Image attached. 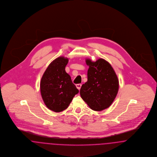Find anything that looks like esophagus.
<instances>
[{
	"label": "esophagus",
	"instance_id": "obj_1",
	"mask_svg": "<svg viewBox=\"0 0 157 157\" xmlns=\"http://www.w3.org/2000/svg\"><path fill=\"white\" fill-rule=\"evenodd\" d=\"M81 87H82V84H76V87L78 90H80L81 89Z\"/></svg>",
	"mask_w": 157,
	"mask_h": 157
}]
</instances>
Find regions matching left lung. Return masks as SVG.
I'll use <instances>...</instances> for the list:
<instances>
[{"label":"left lung","instance_id":"8db88e82","mask_svg":"<svg viewBox=\"0 0 157 157\" xmlns=\"http://www.w3.org/2000/svg\"><path fill=\"white\" fill-rule=\"evenodd\" d=\"M89 66L87 82L83 84L80 93L92 110L101 111L109 107L116 97L119 80L111 65L103 58L96 61L86 59Z\"/></svg>","mask_w":157,"mask_h":157}]
</instances>
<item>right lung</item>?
I'll use <instances>...</instances> for the list:
<instances>
[{
  "mask_svg": "<svg viewBox=\"0 0 157 157\" xmlns=\"http://www.w3.org/2000/svg\"><path fill=\"white\" fill-rule=\"evenodd\" d=\"M68 59L59 57L50 64L42 77L40 91L42 98L51 110L60 112L68 107L78 90L73 83L65 68Z\"/></svg>",
  "mask_w": 157,
  "mask_h": 157,
  "instance_id": "add662e5",
  "label": "right lung"
}]
</instances>
